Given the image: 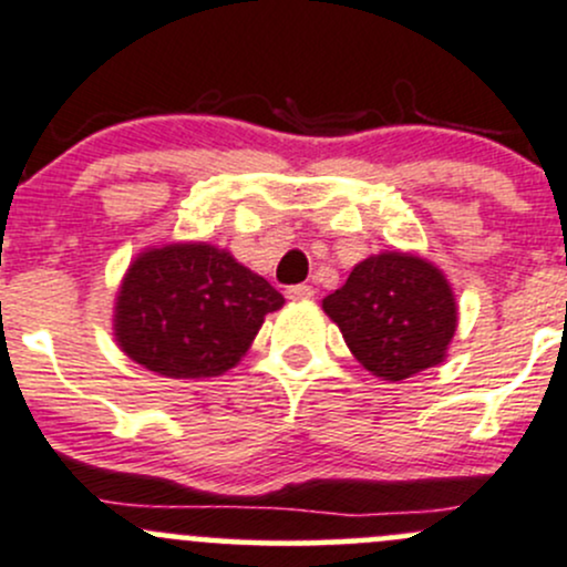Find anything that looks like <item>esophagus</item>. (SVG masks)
Instances as JSON below:
<instances>
[{"label":"esophagus","instance_id":"1","mask_svg":"<svg viewBox=\"0 0 567 567\" xmlns=\"http://www.w3.org/2000/svg\"><path fill=\"white\" fill-rule=\"evenodd\" d=\"M312 296H315L312 285H293V288H288V299H293V301L312 299Z\"/></svg>","mask_w":567,"mask_h":567}]
</instances>
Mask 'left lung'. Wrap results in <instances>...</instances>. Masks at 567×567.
<instances>
[{
    "mask_svg": "<svg viewBox=\"0 0 567 567\" xmlns=\"http://www.w3.org/2000/svg\"><path fill=\"white\" fill-rule=\"evenodd\" d=\"M350 353L378 378H413L445 359L456 331V299L437 266L410 252L361 260L323 299Z\"/></svg>",
    "mask_w": 567,
    "mask_h": 567,
    "instance_id": "8db88e82",
    "label": "left lung"
}]
</instances>
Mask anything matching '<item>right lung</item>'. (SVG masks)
Listing matches in <instances>:
<instances>
[{"label": "right lung", "mask_w": 567, "mask_h": 567, "mask_svg": "<svg viewBox=\"0 0 567 567\" xmlns=\"http://www.w3.org/2000/svg\"><path fill=\"white\" fill-rule=\"evenodd\" d=\"M285 303L264 277L212 244L141 252L122 279L113 333L124 353L165 378H217Z\"/></svg>", "instance_id": "add662e5"}]
</instances>
